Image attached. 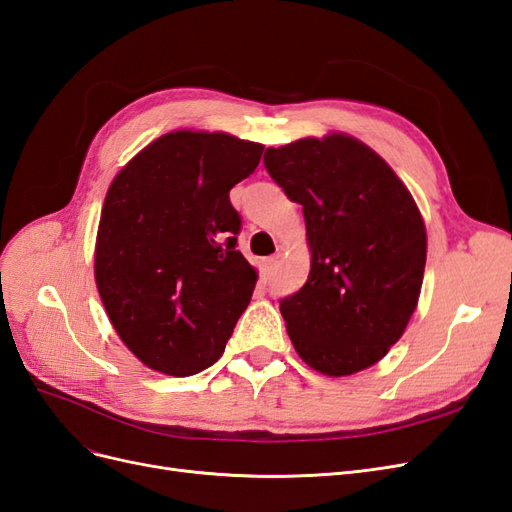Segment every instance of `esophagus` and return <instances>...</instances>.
<instances>
[{"label":"esophagus","instance_id":"1","mask_svg":"<svg viewBox=\"0 0 512 512\" xmlns=\"http://www.w3.org/2000/svg\"><path fill=\"white\" fill-rule=\"evenodd\" d=\"M260 269H262V275H265V277H271V275L275 273V269H277V258H275V256L265 258V260L260 262Z\"/></svg>","mask_w":512,"mask_h":512}]
</instances>
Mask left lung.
I'll use <instances>...</instances> for the list:
<instances>
[{
    "label": "left lung",
    "mask_w": 512,
    "mask_h": 512,
    "mask_svg": "<svg viewBox=\"0 0 512 512\" xmlns=\"http://www.w3.org/2000/svg\"><path fill=\"white\" fill-rule=\"evenodd\" d=\"M265 168L303 207L312 252L307 282L280 301L294 350L327 376L378 363L421 294L427 235L414 198L348 134L269 147Z\"/></svg>",
    "instance_id": "left-lung-1"
}]
</instances>
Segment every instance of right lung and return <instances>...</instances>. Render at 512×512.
<instances>
[{"label":"right lung","instance_id":"1","mask_svg":"<svg viewBox=\"0 0 512 512\" xmlns=\"http://www.w3.org/2000/svg\"><path fill=\"white\" fill-rule=\"evenodd\" d=\"M260 143L179 130L134 156L106 192L96 284L138 361L192 376L220 359L256 286L237 250L241 215L228 192L250 177Z\"/></svg>","mask_w":512,"mask_h":512}]
</instances>
